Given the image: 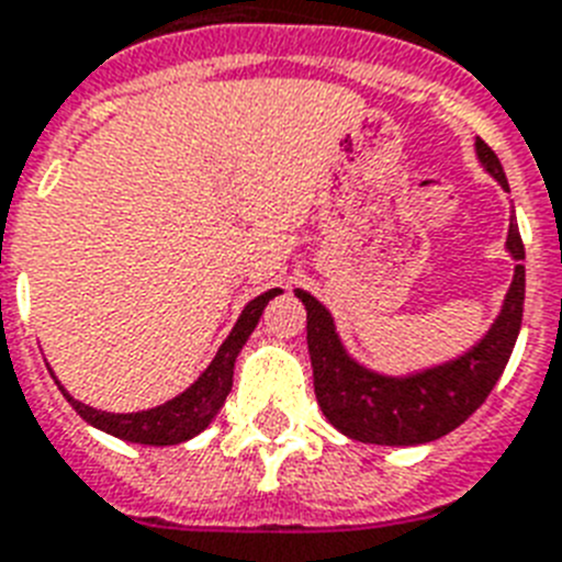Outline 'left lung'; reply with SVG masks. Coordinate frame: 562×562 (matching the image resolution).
Listing matches in <instances>:
<instances>
[{"mask_svg": "<svg viewBox=\"0 0 562 562\" xmlns=\"http://www.w3.org/2000/svg\"><path fill=\"white\" fill-rule=\"evenodd\" d=\"M474 154L483 171L492 173L499 188L508 191L506 171L497 154L480 136L474 139ZM506 251L517 266L499 314L483 337L451 360L434 362L408 374H385L362 366L348 353L331 311L308 291H294L308 314L305 331L319 412L339 434L374 446H423L446 437L477 412L506 369L522 323L526 248L514 220L508 223Z\"/></svg>", "mask_w": 562, "mask_h": 562, "instance_id": "1", "label": "left lung"}]
</instances>
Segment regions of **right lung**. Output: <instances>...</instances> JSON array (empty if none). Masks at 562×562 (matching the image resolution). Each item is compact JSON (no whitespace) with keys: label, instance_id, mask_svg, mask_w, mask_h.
<instances>
[{"label":"right lung","instance_id":"obj_1","mask_svg":"<svg viewBox=\"0 0 562 562\" xmlns=\"http://www.w3.org/2000/svg\"><path fill=\"white\" fill-rule=\"evenodd\" d=\"M277 294H282V291L271 289L266 294L254 296L237 317L220 351L214 353V360L209 362V369L202 371L186 391H179L177 397L165 400L162 405H154V408H145V412H102V408H93V405H85L70 397L68 389L56 380L54 371H50V376L63 391V397L77 408V414L88 426L111 434V437H120V440L139 442V446H179V442L191 440L214 423L225 397H228L231 383H234V362L257 328L268 300H273Z\"/></svg>","mask_w":562,"mask_h":562}]
</instances>
